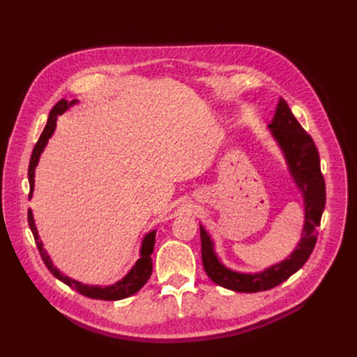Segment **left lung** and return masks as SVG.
<instances>
[{
  "mask_svg": "<svg viewBox=\"0 0 357 357\" xmlns=\"http://www.w3.org/2000/svg\"><path fill=\"white\" fill-rule=\"evenodd\" d=\"M294 176L305 198V226L295 252L282 264H277L261 274H240L225 268L213 250L208 234L201 226V256L205 273L215 284L235 291H262L273 289L295 274L314 250L317 226L326 204V185L320 169L319 150L314 139L305 131L284 100H280L273 123L269 125Z\"/></svg>",
  "mask_w": 357,
  "mask_h": 357,
  "instance_id": "8db88e82",
  "label": "left lung"
}]
</instances>
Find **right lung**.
<instances>
[{
    "mask_svg": "<svg viewBox=\"0 0 357 357\" xmlns=\"http://www.w3.org/2000/svg\"><path fill=\"white\" fill-rule=\"evenodd\" d=\"M75 101H71L70 104L66 100H61L58 101L55 105H53V109L49 113V119H47V123L43 129V132L38 138V142L34 146V150H32V155L29 159V167H28V178H29V197L32 195V189H34V172H36V167H37V162L40 158V153L43 152V149L47 144V139L50 138V135L55 131V126H56V119L58 114H62L66 112L71 104H74ZM28 223H29V228L32 235H34V240L37 244V248L40 252V256L43 259V262L47 266L49 271L55 275L58 280H61L62 283H66L67 286H70L71 289H74L75 291H79V294L92 298V299H101V301H117V299H123L131 296L137 291L142 289L146 283L147 280L152 275V252H153V245H155V231L150 232L144 236V241L142 245V257L138 259L137 264L134 265V268L129 271V274L122 278L121 282H117L113 286L109 287H100V286H88V284H82L79 282H75V280H71L70 277L61 274L58 269L52 265V261L49 259L47 253L45 248H43V244L40 241V236L37 232V228L34 225V219H32V213L31 210H28Z\"/></svg>",
    "mask_w": 357,
    "mask_h": 357,
    "instance_id": "right-lung-1",
    "label": "right lung"
}]
</instances>
